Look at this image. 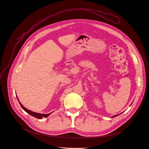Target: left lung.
I'll return each instance as SVG.
<instances>
[{
    "label": "left lung",
    "instance_id": "obj_1",
    "mask_svg": "<svg viewBox=\"0 0 149 149\" xmlns=\"http://www.w3.org/2000/svg\"><path fill=\"white\" fill-rule=\"evenodd\" d=\"M119 114H117V115H115V116H112V118H114V117H116V116H118V115H119Z\"/></svg>",
    "mask_w": 149,
    "mask_h": 149
}]
</instances>
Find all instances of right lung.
Masks as SVG:
<instances>
[{"label":"right lung","mask_w":149,"mask_h":149,"mask_svg":"<svg viewBox=\"0 0 149 149\" xmlns=\"http://www.w3.org/2000/svg\"><path fill=\"white\" fill-rule=\"evenodd\" d=\"M16 96H17V94H16ZM17 100H19V99H18V97H17ZM19 102H20L19 100ZM20 106H21V107H22V109H23L25 112H27L28 114H29L30 115H31V116H32L35 117V118H38V119H42V118H43V117H44V118H47V117H48L49 115H50V114H51V113L48 114L37 113V112H33V111H30V110L27 109H26V108H25L23 105H22L20 102Z\"/></svg>","instance_id":"add662e5"}]
</instances>
